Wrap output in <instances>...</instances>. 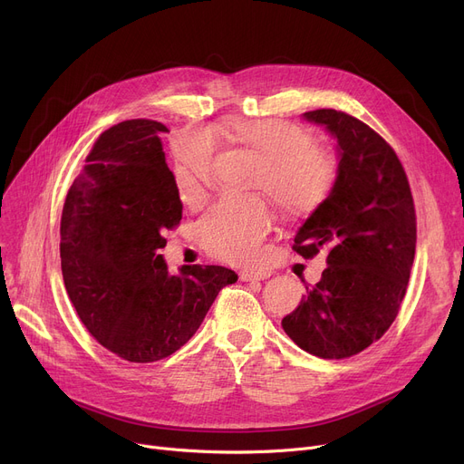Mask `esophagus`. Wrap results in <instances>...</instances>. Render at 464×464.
<instances>
[{
	"mask_svg": "<svg viewBox=\"0 0 464 464\" xmlns=\"http://www.w3.org/2000/svg\"><path fill=\"white\" fill-rule=\"evenodd\" d=\"M271 271L269 269H259V271H242L240 273V280L242 282H250V280H266L271 278Z\"/></svg>",
	"mask_w": 464,
	"mask_h": 464,
	"instance_id": "1",
	"label": "esophagus"
}]
</instances>
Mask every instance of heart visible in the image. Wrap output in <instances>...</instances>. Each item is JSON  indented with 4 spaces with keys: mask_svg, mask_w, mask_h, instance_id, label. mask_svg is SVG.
Returning <instances> with one entry per match:
<instances>
[{
    "mask_svg": "<svg viewBox=\"0 0 464 464\" xmlns=\"http://www.w3.org/2000/svg\"><path fill=\"white\" fill-rule=\"evenodd\" d=\"M212 139H227L261 160L254 188L271 195L289 216L318 210L338 180V160L308 130L278 118H231L177 144L175 184L184 205L205 199L212 182ZM275 210L263 195H235L207 210L198 226L205 250L222 261L254 263L273 231Z\"/></svg>",
    "mask_w": 464,
    "mask_h": 464,
    "instance_id": "b5f03b06",
    "label": "heart"
}]
</instances>
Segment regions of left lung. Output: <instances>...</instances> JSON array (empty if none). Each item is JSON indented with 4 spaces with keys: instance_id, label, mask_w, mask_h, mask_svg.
I'll list each match as a JSON object with an SVG mask.
<instances>
[{
    "instance_id": "8db88e82",
    "label": "left lung",
    "mask_w": 464,
    "mask_h": 464,
    "mask_svg": "<svg viewBox=\"0 0 464 464\" xmlns=\"http://www.w3.org/2000/svg\"><path fill=\"white\" fill-rule=\"evenodd\" d=\"M338 140V180L295 235L304 259L327 254L322 280L282 320L294 343L322 359L367 350L395 322L416 256V208L404 167L364 121L334 109L304 112Z\"/></svg>"
}]
</instances>
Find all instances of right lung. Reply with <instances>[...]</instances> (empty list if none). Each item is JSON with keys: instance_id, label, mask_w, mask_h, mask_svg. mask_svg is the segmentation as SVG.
Wrapping results in <instances>:
<instances>
[{"instance_id": "add662e5", "label": "right lung", "mask_w": 464, "mask_h": 464, "mask_svg": "<svg viewBox=\"0 0 464 464\" xmlns=\"http://www.w3.org/2000/svg\"><path fill=\"white\" fill-rule=\"evenodd\" d=\"M161 121H120L95 140L62 210L60 257L67 295L88 333L130 362L180 350L219 289L237 275L184 265L169 275L160 248L182 203L160 135Z\"/></svg>"}]
</instances>
